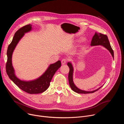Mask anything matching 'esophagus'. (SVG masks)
Returning <instances> with one entry per match:
<instances>
[{
  "label": "esophagus",
  "instance_id": "34e87169",
  "mask_svg": "<svg viewBox=\"0 0 124 124\" xmlns=\"http://www.w3.org/2000/svg\"><path fill=\"white\" fill-rule=\"evenodd\" d=\"M67 61V60L66 59H63L61 61V63H62V64H65Z\"/></svg>",
  "mask_w": 124,
  "mask_h": 124
}]
</instances>
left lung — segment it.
Instances as JSON below:
<instances>
[{
	"label": "left lung",
	"instance_id": "left-lung-1",
	"mask_svg": "<svg viewBox=\"0 0 124 124\" xmlns=\"http://www.w3.org/2000/svg\"><path fill=\"white\" fill-rule=\"evenodd\" d=\"M101 45L105 47L106 48L108 49L109 52L111 53V54L114 58V52L113 50L110 46V43L109 42L108 39V36L106 35L101 34V33H97L95 32V35L93 36L91 42V46H98ZM67 65L69 67L70 70L68 75V79L69 82L70 86L71 88V89L75 92L79 94H89V93H93L97 90H98L100 88H101L102 86L100 87L98 89L92 91H85L83 90H81L76 87L73 82V67L72 64L70 62H68Z\"/></svg>",
	"mask_w": 124,
	"mask_h": 124
}]
</instances>
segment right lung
Wrapping results in <instances>:
<instances>
[{"instance_id": "obj_1", "label": "right lung", "mask_w": 124, "mask_h": 124, "mask_svg": "<svg viewBox=\"0 0 124 124\" xmlns=\"http://www.w3.org/2000/svg\"><path fill=\"white\" fill-rule=\"evenodd\" d=\"M31 24L25 25L20 28L15 33L12 41L9 45L7 49V61L6 64V70L10 79L16 86L23 91L30 94H33L42 93L47 89L53 76H54L57 70L61 67V63L59 60L54 64L50 65L42 76L34 80L25 81L21 80L16 77L12 63L13 52L17 44L23 36L24 33L31 30Z\"/></svg>"}]
</instances>
